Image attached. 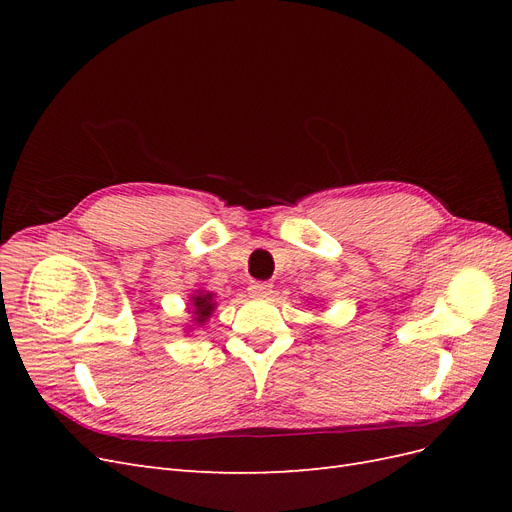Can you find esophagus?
I'll return each instance as SVG.
<instances>
[{"mask_svg": "<svg viewBox=\"0 0 512 512\" xmlns=\"http://www.w3.org/2000/svg\"><path fill=\"white\" fill-rule=\"evenodd\" d=\"M247 292H250V297L254 299H267L273 292V286L267 282H254L250 288H247Z\"/></svg>", "mask_w": 512, "mask_h": 512, "instance_id": "esophagus-1", "label": "esophagus"}]
</instances>
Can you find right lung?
I'll return each mask as SVG.
<instances>
[{"instance_id":"1","label":"right lung","mask_w":512,"mask_h":512,"mask_svg":"<svg viewBox=\"0 0 512 512\" xmlns=\"http://www.w3.org/2000/svg\"><path fill=\"white\" fill-rule=\"evenodd\" d=\"M215 294L209 290H194L190 294V303H188V314H190V329H183L185 333H190L194 329L205 327L211 314L215 312Z\"/></svg>"}]
</instances>
